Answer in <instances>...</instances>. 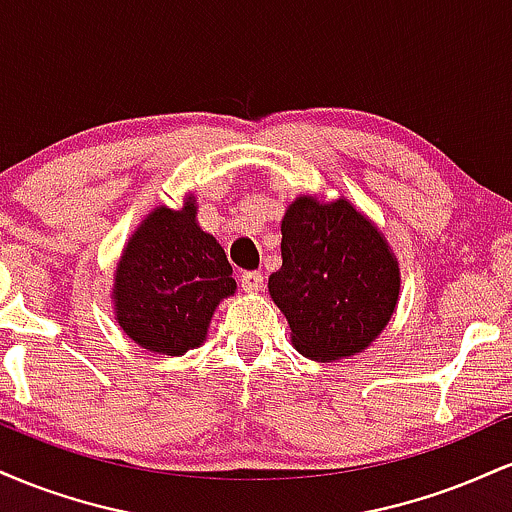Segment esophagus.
I'll use <instances>...</instances> for the list:
<instances>
[{
    "mask_svg": "<svg viewBox=\"0 0 512 512\" xmlns=\"http://www.w3.org/2000/svg\"><path fill=\"white\" fill-rule=\"evenodd\" d=\"M240 286H243V291L248 293L260 291L264 286V276L260 272H243L240 274Z\"/></svg>",
    "mask_w": 512,
    "mask_h": 512,
    "instance_id": "1",
    "label": "esophagus"
}]
</instances>
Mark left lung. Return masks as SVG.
Masks as SVG:
<instances>
[{
    "instance_id": "1",
    "label": "left lung",
    "mask_w": 512,
    "mask_h": 512,
    "mask_svg": "<svg viewBox=\"0 0 512 512\" xmlns=\"http://www.w3.org/2000/svg\"><path fill=\"white\" fill-rule=\"evenodd\" d=\"M269 293L293 346L313 361L354 356L385 330L399 269L385 238L346 199L298 197L281 221V269Z\"/></svg>"
}]
</instances>
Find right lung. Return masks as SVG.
<instances>
[{"label": "right lung", "instance_id": "obj_1", "mask_svg": "<svg viewBox=\"0 0 512 512\" xmlns=\"http://www.w3.org/2000/svg\"><path fill=\"white\" fill-rule=\"evenodd\" d=\"M195 214L192 197L180 211H151L117 264V322L156 354L182 356L202 344L216 305L236 291L226 252Z\"/></svg>", "mask_w": 512, "mask_h": 512}]
</instances>
